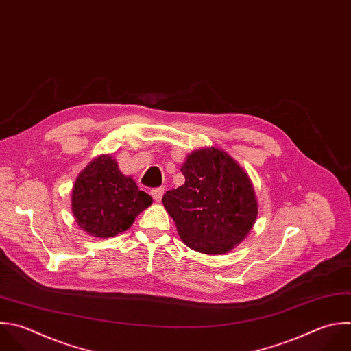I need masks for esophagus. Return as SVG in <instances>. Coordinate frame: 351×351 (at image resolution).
Returning <instances> with one entry per match:
<instances>
[{"mask_svg": "<svg viewBox=\"0 0 351 351\" xmlns=\"http://www.w3.org/2000/svg\"><path fill=\"white\" fill-rule=\"evenodd\" d=\"M163 193H165V188H154V189L151 191V195H152V197H154L156 202H160V200H162Z\"/></svg>", "mask_w": 351, "mask_h": 351, "instance_id": "esophagus-1", "label": "esophagus"}]
</instances>
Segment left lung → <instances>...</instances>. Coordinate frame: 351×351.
Segmentation results:
<instances>
[{
    "label": "left lung",
    "instance_id": "left-lung-1",
    "mask_svg": "<svg viewBox=\"0 0 351 351\" xmlns=\"http://www.w3.org/2000/svg\"><path fill=\"white\" fill-rule=\"evenodd\" d=\"M184 185L163 195L182 241L210 255L230 251L252 229L258 203L248 174L218 148H202L181 167Z\"/></svg>",
    "mask_w": 351,
    "mask_h": 351
}]
</instances>
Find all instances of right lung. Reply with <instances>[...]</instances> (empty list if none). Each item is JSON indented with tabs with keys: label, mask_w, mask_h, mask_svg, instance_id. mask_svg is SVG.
Returning <instances> with one entry per match:
<instances>
[{
	"label": "right lung",
	"mask_w": 351,
	"mask_h": 351,
	"mask_svg": "<svg viewBox=\"0 0 351 351\" xmlns=\"http://www.w3.org/2000/svg\"><path fill=\"white\" fill-rule=\"evenodd\" d=\"M152 204L132 177L121 173L111 155L95 158L77 177L71 210L77 223L88 234L107 239L128 230L136 217Z\"/></svg>",
	"instance_id": "obj_1"
}]
</instances>
